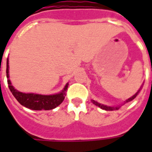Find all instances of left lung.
I'll list each match as a JSON object with an SVG mask.
<instances>
[{
  "instance_id": "obj_1",
  "label": "left lung",
  "mask_w": 152,
  "mask_h": 152,
  "mask_svg": "<svg viewBox=\"0 0 152 152\" xmlns=\"http://www.w3.org/2000/svg\"><path fill=\"white\" fill-rule=\"evenodd\" d=\"M152 70V69H151ZM138 92H139V90L137 91L135 94H134L133 97H131L130 99H129L128 100H126L125 101V102H130V101H132L133 99H134L135 98H136V96L137 95V94H138ZM92 102L94 103V104H95L96 106H98V107H99L100 108L103 109V110H106V111H113V110H115V109H119V107H107V106H104V105H102V104H100V103H99V102H97L96 101H94V100H92Z\"/></svg>"
}]
</instances>
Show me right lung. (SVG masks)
Returning a JSON list of instances; mask_svg holds the SVG:
<instances>
[{
  "mask_svg": "<svg viewBox=\"0 0 152 152\" xmlns=\"http://www.w3.org/2000/svg\"><path fill=\"white\" fill-rule=\"evenodd\" d=\"M9 62L7 59L6 64V76L8 82L9 89L15 96V98L21 105L24 106L31 110H51L55 108L63 102V99L66 96V91L68 87V84H66L65 88L60 94H53V95H41V94H24L18 92V90L11 86L10 80H9Z\"/></svg>",
  "mask_w": 152,
  "mask_h": 152,
  "instance_id": "obj_1",
  "label": "right lung"
}]
</instances>
